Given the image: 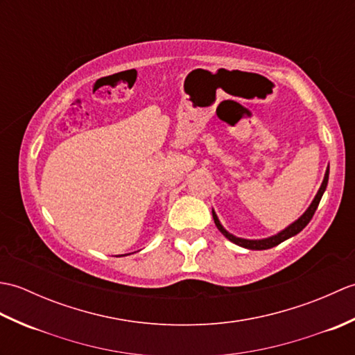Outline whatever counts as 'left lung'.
I'll list each match as a JSON object with an SVG mask.
<instances>
[{"label": "left lung", "mask_w": 355, "mask_h": 355, "mask_svg": "<svg viewBox=\"0 0 355 355\" xmlns=\"http://www.w3.org/2000/svg\"><path fill=\"white\" fill-rule=\"evenodd\" d=\"M328 178H329V164H328V168L325 171V177H323V182H322V184L319 187V191H318V193H315L314 200L311 201V205L308 206V209L305 210L302 215L297 218L296 221H293L290 225H286L285 229H282L281 232H277L276 235H271L268 238H261V239H247V238H239V236L232 235L230 232H227V230L223 227V224L220 223V218H218V215L215 214V210L212 209V216H214L215 225H216L218 230H220L225 238H227L229 241H232L233 244H236L239 247H244V248H248V250H267V248L275 247L277 244L284 243L285 239H288V238H291L294 235H297L299 232H302L306 227V224L311 221V218H313V215L315 212V209H318V206H319V202L322 200V195L325 193V191H327Z\"/></svg>", "instance_id": "1"}]
</instances>
